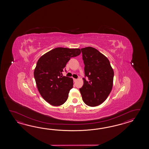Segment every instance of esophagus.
Wrapping results in <instances>:
<instances>
[{
  "instance_id": "1",
  "label": "esophagus",
  "mask_w": 149,
  "mask_h": 149,
  "mask_svg": "<svg viewBox=\"0 0 149 149\" xmlns=\"http://www.w3.org/2000/svg\"><path fill=\"white\" fill-rule=\"evenodd\" d=\"M73 81H74V82H76V81H77V79H75V78H73Z\"/></svg>"
}]
</instances>
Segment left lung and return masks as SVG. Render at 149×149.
<instances>
[{"label": "left lung", "instance_id": "1", "mask_svg": "<svg viewBox=\"0 0 149 149\" xmlns=\"http://www.w3.org/2000/svg\"><path fill=\"white\" fill-rule=\"evenodd\" d=\"M81 51L85 64V78H82L84 85L79 91L86 104L96 107L102 104L110 94L114 72L108 58L96 49L87 47Z\"/></svg>", "mask_w": 149, "mask_h": 149}]
</instances>
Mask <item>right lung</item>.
Listing matches in <instances>:
<instances>
[{
	"label": "right lung",
	"instance_id": "add662e5",
	"mask_svg": "<svg viewBox=\"0 0 149 149\" xmlns=\"http://www.w3.org/2000/svg\"><path fill=\"white\" fill-rule=\"evenodd\" d=\"M80 53L79 48L57 47L38 60L34 77L40 95L50 104L59 106L67 101L70 89L73 87V80L62 76V72L70 58Z\"/></svg>",
	"mask_w": 149,
	"mask_h": 149
}]
</instances>
